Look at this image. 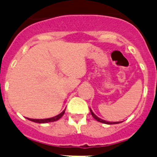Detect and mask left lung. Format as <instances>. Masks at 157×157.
Instances as JSON below:
<instances>
[{
  "label": "left lung",
  "instance_id": "left-lung-1",
  "mask_svg": "<svg viewBox=\"0 0 157 157\" xmlns=\"http://www.w3.org/2000/svg\"><path fill=\"white\" fill-rule=\"evenodd\" d=\"M90 113L91 114H92L93 117H94V119L96 120V121H97L98 122H100V123H103V124H120L121 122H108V121H103V120L100 119V118H99L98 117H97V116L95 115V114L93 113V111L91 110V109H90Z\"/></svg>",
  "mask_w": 157,
  "mask_h": 157
}]
</instances>
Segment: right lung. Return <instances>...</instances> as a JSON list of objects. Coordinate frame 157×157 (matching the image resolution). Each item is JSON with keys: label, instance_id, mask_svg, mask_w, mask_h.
Instances as JSON below:
<instances>
[{"label": "right lung", "instance_id": "obj_1", "mask_svg": "<svg viewBox=\"0 0 157 157\" xmlns=\"http://www.w3.org/2000/svg\"><path fill=\"white\" fill-rule=\"evenodd\" d=\"M65 109L63 111V112L59 114V115L56 116V117H51V118H48V119H40V120H38V119H30V118H27V119H28L29 121H33V122H34V123H38V124H46V123L54 122V121H58V120L60 119V118H61L62 116H63V114H64Z\"/></svg>", "mask_w": 157, "mask_h": 157}]
</instances>
